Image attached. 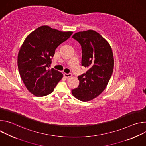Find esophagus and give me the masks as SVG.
<instances>
[{
    "mask_svg": "<svg viewBox=\"0 0 146 146\" xmlns=\"http://www.w3.org/2000/svg\"><path fill=\"white\" fill-rule=\"evenodd\" d=\"M64 76L66 77V78H69V77H70L72 76V73H65L64 74Z\"/></svg>",
    "mask_w": 146,
    "mask_h": 146,
    "instance_id": "34e87169",
    "label": "esophagus"
}]
</instances>
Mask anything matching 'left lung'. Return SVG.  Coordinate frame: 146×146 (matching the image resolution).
I'll use <instances>...</instances> for the list:
<instances>
[{
  "instance_id": "left-lung-1",
  "label": "left lung",
  "mask_w": 146,
  "mask_h": 146,
  "mask_svg": "<svg viewBox=\"0 0 146 146\" xmlns=\"http://www.w3.org/2000/svg\"><path fill=\"white\" fill-rule=\"evenodd\" d=\"M72 38L81 46V65L88 70L78 76L77 88L72 90L73 95L83 102L91 100L106 88L114 68V58L108 41L93 30L76 33Z\"/></svg>"
}]
</instances>
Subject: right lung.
<instances>
[{
  "mask_svg": "<svg viewBox=\"0 0 146 146\" xmlns=\"http://www.w3.org/2000/svg\"><path fill=\"white\" fill-rule=\"evenodd\" d=\"M72 33L44 25L25 38L18 52V68L25 86L34 95L44 96L51 94L63 77L59 71L48 68L56 48Z\"/></svg>",
  "mask_w": 146,
  "mask_h": 146,
  "instance_id": "right-lung-1",
  "label": "right lung"
}]
</instances>
